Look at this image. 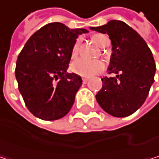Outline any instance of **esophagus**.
Segmentation results:
<instances>
[{"label":"esophagus","instance_id":"obj_1","mask_svg":"<svg viewBox=\"0 0 159 159\" xmlns=\"http://www.w3.org/2000/svg\"><path fill=\"white\" fill-rule=\"evenodd\" d=\"M82 80H83V83H84V84H86V83H87V81H88V78L84 77V78H82Z\"/></svg>","mask_w":159,"mask_h":159}]
</instances>
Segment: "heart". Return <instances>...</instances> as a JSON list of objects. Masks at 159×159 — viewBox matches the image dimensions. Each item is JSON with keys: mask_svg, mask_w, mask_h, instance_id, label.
<instances>
[{"mask_svg": "<svg viewBox=\"0 0 159 159\" xmlns=\"http://www.w3.org/2000/svg\"><path fill=\"white\" fill-rule=\"evenodd\" d=\"M93 40L100 47H106L110 42L109 38L103 34H97L93 37ZM80 41L77 40L72 48V58H75L79 51ZM72 71L81 76L84 77H91L98 74H100L105 69V63L102 61L95 60L89 61L85 59H77L72 63Z\"/></svg>", "mask_w": 159, "mask_h": 159, "instance_id": "b5f03b06", "label": "heart"}]
</instances>
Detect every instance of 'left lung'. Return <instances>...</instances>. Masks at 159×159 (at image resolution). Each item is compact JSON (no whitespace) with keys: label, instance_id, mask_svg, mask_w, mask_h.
<instances>
[{"label":"left lung","instance_id":"8db88e82","mask_svg":"<svg viewBox=\"0 0 159 159\" xmlns=\"http://www.w3.org/2000/svg\"><path fill=\"white\" fill-rule=\"evenodd\" d=\"M90 29L109 35L112 54L108 71L116 74L115 77L101 78L102 88L96 99L111 116L127 117L143 105L155 81L152 51L143 38L122 21L111 20Z\"/></svg>","mask_w":159,"mask_h":159}]
</instances>
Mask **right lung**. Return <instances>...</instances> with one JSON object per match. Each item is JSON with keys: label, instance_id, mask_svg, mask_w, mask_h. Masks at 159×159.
<instances>
[{"label": "right lung", "instance_id": "1", "mask_svg": "<svg viewBox=\"0 0 159 159\" xmlns=\"http://www.w3.org/2000/svg\"><path fill=\"white\" fill-rule=\"evenodd\" d=\"M87 32L49 23L25 44L17 58L16 77L25 104L34 116L54 120L64 117L73 107L82 78L66 71L76 39Z\"/></svg>", "mask_w": 159, "mask_h": 159}]
</instances>
